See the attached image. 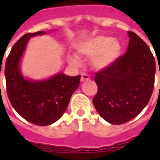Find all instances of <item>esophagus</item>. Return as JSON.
I'll list each match as a JSON object with an SVG mask.
<instances>
[{
	"label": "esophagus",
	"instance_id": "34e87169",
	"mask_svg": "<svg viewBox=\"0 0 160 160\" xmlns=\"http://www.w3.org/2000/svg\"><path fill=\"white\" fill-rule=\"evenodd\" d=\"M89 80H90V76L87 74L83 73L82 75H81V78H80V81L81 82H85V81H88Z\"/></svg>",
	"mask_w": 160,
	"mask_h": 160
}]
</instances>
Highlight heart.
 <instances>
[{"mask_svg": "<svg viewBox=\"0 0 160 160\" xmlns=\"http://www.w3.org/2000/svg\"><path fill=\"white\" fill-rule=\"evenodd\" d=\"M80 55L93 59V65L97 69H104L111 65L119 55L120 45L115 40L104 36H97L81 41L77 46ZM69 61L79 65L80 60L76 55H70Z\"/></svg>", "mask_w": 160, "mask_h": 160, "instance_id": "obj_1", "label": "heart"}]
</instances>
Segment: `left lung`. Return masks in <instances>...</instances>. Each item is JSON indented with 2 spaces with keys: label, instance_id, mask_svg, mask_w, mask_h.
<instances>
[{
  "label": "left lung",
  "instance_id": "left-lung-1",
  "mask_svg": "<svg viewBox=\"0 0 160 160\" xmlns=\"http://www.w3.org/2000/svg\"><path fill=\"white\" fill-rule=\"evenodd\" d=\"M128 33L126 52L95 77L98 91L93 104L100 116L112 124H124L136 117L148 105L154 86V55L137 34Z\"/></svg>",
  "mask_w": 160,
  "mask_h": 160
}]
</instances>
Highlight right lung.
<instances>
[{
    "label": "right lung",
    "mask_w": 160,
    "mask_h": 160,
    "mask_svg": "<svg viewBox=\"0 0 160 160\" xmlns=\"http://www.w3.org/2000/svg\"><path fill=\"white\" fill-rule=\"evenodd\" d=\"M44 34L41 31L21 37L11 48L5 66L6 92L11 105L22 118L40 126L50 125L62 117L80 80V75L61 73L42 81H31L21 75L20 60L29 39Z\"/></svg>",
    "instance_id": "obj_1"
}]
</instances>
